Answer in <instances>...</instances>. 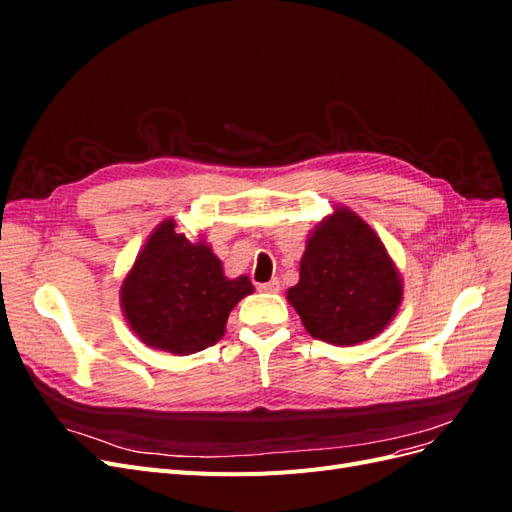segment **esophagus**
<instances>
[{
	"label": "esophagus",
	"instance_id": "esophagus-1",
	"mask_svg": "<svg viewBox=\"0 0 512 512\" xmlns=\"http://www.w3.org/2000/svg\"><path fill=\"white\" fill-rule=\"evenodd\" d=\"M260 292H280V282L277 280H269L265 284H258Z\"/></svg>",
	"mask_w": 512,
	"mask_h": 512
}]
</instances>
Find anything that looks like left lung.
Here are the masks:
<instances>
[{
	"instance_id": "obj_1",
	"label": "left lung",
	"mask_w": 512,
	"mask_h": 512,
	"mask_svg": "<svg viewBox=\"0 0 512 512\" xmlns=\"http://www.w3.org/2000/svg\"><path fill=\"white\" fill-rule=\"evenodd\" d=\"M305 331L333 346L380 335L404 299V280L361 215L335 207L305 241L299 284L286 292Z\"/></svg>"
}]
</instances>
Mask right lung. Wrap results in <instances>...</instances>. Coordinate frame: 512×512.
<instances>
[{
  "instance_id": "obj_1",
  "label": "right lung",
  "mask_w": 512,
  "mask_h": 512,
  "mask_svg": "<svg viewBox=\"0 0 512 512\" xmlns=\"http://www.w3.org/2000/svg\"><path fill=\"white\" fill-rule=\"evenodd\" d=\"M164 220L123 277V316L143 344L170 354H194L220 342L226 320L254 292L247 275L228 280L220 258L200 237L192 243Z\"/></svg>"
}]
</instances>
